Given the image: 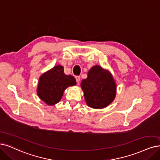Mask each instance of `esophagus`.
Wrapping results in <instances>:
<instances>
[{"instance_id": "1", "label": "esophagus", "mask_w": 160, "mask_h": 160, "mask_svg": "<svg viewBox=\"0 0 160 160\" xmlns=\"http://www.w3.org/2000/svg\"><path fill=\"white\" fill-rule=\"evenodd\" d=\"M75 78H76V82H78V83H79L80 81V76H75Z\"/></svg>"}]
</instances>
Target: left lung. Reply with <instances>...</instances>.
<instances>
[{
    "instance_id": "8db88e82",
    "label": "left lung",
    "mask_w": 160,
    "mask_h": 160,
    "mask_svg": "<svg viewBox=\"0 0 160 160\" xmlns=\"http://www.w3.org/2000/svg\"><path fill=\"white\" fill-rule=\"evenodd\" d=\"M88 105L102 109L107 107L115 97L116 85L113 76L101 67H93L88 73V78L81 82Z\"/></svg>"
}]
</instances>
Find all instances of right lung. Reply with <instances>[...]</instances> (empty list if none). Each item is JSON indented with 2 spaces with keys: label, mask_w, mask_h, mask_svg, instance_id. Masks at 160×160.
Segmentation results:
<instances>
[{
  "label": "right lung",
  "mask_w": 160,
  "mask_h": 160,
  "mask_svg": "<svg viewBox=\"0 0 160 160\" xmlns=\"http://www.w3.org/2000/svg\"><path fill=\"white\" fill-rule=\"evenodd\" d=\"M76 84L72 76L64 73L62 66H56L40 77L38 95L47 105H52L60 101L66 88Z\"/></svg>",
  "instance_id": "obj_1"
}]
</instances>
